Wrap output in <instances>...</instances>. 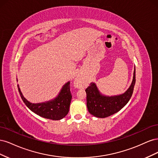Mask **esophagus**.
I'll return each instance as SVG.
<instances>
[{
	"instance_id": "34e87169",
	"label": "esophagus",
	"mask_w": 158,
	"mask_h": 158,
	"mask_svg": "<svg viewBox=\"0 0 158 158\" xmlns=\"http://www.w3.org/2000/svg\"><path fill=\"white\" fill-rule=\"evenodd\" d=\"M84 84V80L80 78V77H77L75 80V82H74V85L77 88H82Z\"/></svg>"
}]
</instances>
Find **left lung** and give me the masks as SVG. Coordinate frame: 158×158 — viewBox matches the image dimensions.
<instances>
[{
    "label": "left lung",
    "mask_w": 158,
    "mask_h": 158,
    "mask_svg": "<svg viewBox=\"0 0 158 158\" xmlns=\"http://www.w3.org/2000/svg\"><path fill=\"white\" fill-rule=\"evenodd\" d=\"M136 82L135 67L131 84L125 92L114 95L103 94L96 84L91 82L85 89L87 95V108L89 113L98 118H106L112 115L125 107L130 100Z\"/></svg>",
    "instance_id": "8db88e82"
}]
</instances>
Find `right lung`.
Listing matches in <instances>:
<instances>
[{
  "label": "right lung",
  "mask_w": 158,
  "mask_h": 158,
  "mask_svg": "<svg viewBox=\"0 0 158 158\" xmlns=\"http://www.w3.org/2000/svg\"><path fill=\"white\" fill-rule=\"evenodd\" d=\"M17 82H18V79ZM18 92L23 103L31 111L38 115L51 120L58 121L63 118L69 113L72 95L70 89V81L65 83L56 96L49 101L32 103L26 99L18 84Z\"/></svg>",
  "instance_id": "obj_1"
}]
</instances>
